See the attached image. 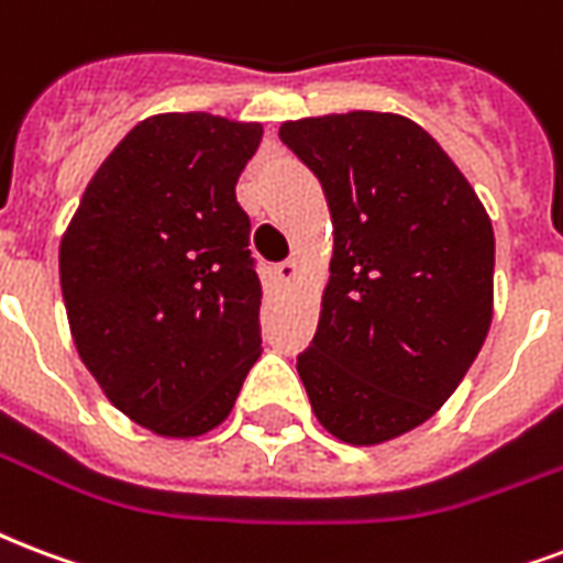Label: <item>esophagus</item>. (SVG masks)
Listing matches in <instances>:
<instances>
[{
  "label": "esophagus",
  "mask_w": 563,
  "mask_h": 563,
  "mask_svg": "<svg viewBox=\"0 0 563 563\" xmlns=\"http://www.w3.org/2000/svg\"><path fill=\"white\" fill-rule=\"evenodd\" d=\"M298 272H300L298 260H286V263L277 265V277H280L283 283L295 280V277H298Z\"/></svg>",
  "instance_id": "34e87169"
}]
</instances>
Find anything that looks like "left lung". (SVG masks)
<instances>
[{
  "mask_svg": "<svg viewBox=\"0 0 563 563\" xmlns=\"http://www.w3.org/2000/svg\"><path fill=\"white\" fill-rule=\"evenodd\" d=\"M280 141L319 177L333 218L319 330L298 357L312 413L342 443L396 440L445 405L487 339L490 218L401 114L286 120Z\"/></svg>",
  "mask_w": 563,
  "mask_h": 563,
  "instance_id": "obj_1",
  "label": "left lung"
}]
</instances>
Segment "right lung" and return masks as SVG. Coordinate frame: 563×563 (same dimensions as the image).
<instances>
[{"label": "right lung", "mask_w": 563, "mask_h": 563, "mask_svg": "<svg viewBox=\"0 0 563 563\" xmlns=\"http://www.w3.org/2000/svg\"><path fill=\"white\" fill-rule=\"evenodd\" d=\"M260 139V123L206 111L141 120L62 235L81 363L120 413L158 437L224 422L263 349L251 218L235 200Z\"/></svg>", "instance_id": "right-lung-1"}]
</instances>
